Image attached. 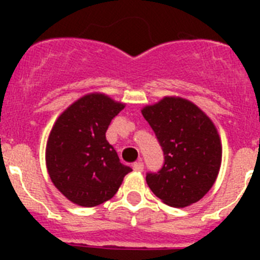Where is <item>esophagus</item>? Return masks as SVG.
I'll return each mask as SVG.
<instances>
[{"mask_svg": "<svg viewBox=\"0 0 260 260\" xmlns=\"http://www.w3.org/2000/svg\"><path fill=\"white\" fill-rule=\"evenodd\" d=\"M133 169H134L135 172H143V169H144V165H143V162H142V161H138V162H135V164L133 165Z\"/></svg>", "mask_w": 260, "mask_h": 260, "instance_id": "34e87169", "label": "esophagus"}]
</instances>
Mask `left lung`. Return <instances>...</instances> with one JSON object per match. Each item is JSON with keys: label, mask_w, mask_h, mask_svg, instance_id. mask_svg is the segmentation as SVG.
Returning <instances> with one entry per match:
<instances>
[{"label": "left lung", "mask_w": 260, "mask_h": 260, "mask_svg": "<svg viewBox=\"0 0 260 260\" xmlns=\"http://www.w3.org/2000/svg\"><path fill=\"white\" fill-rule=\"evenodd\" d=\"M165 155L161 171L147 185L162 203L183 208L211 190L221 167L222 146L212 119L187 99L164 96L142 108Z\"/></svg>", "instance_id": "1"}]
</instances>
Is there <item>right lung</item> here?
<instances>
[{
    "label": "right lung",
    "instance_id": "obj_1",
    "mask_svg": "<svg viewBox=\"0 0 260 260\" xmlns=\"http://www.w3.org/2000/svg\"><path fill=\"white\" fill-rule=\"evenodd\" d=\"M123 108L125 103L91 92L56 119L45 147V165L53 185L71 203L95 207L109 201L132 172L105 138L110 121Z\"/></svg>",
    "mask_w": 260,
    "mask_h": 260
}]
</instances>
